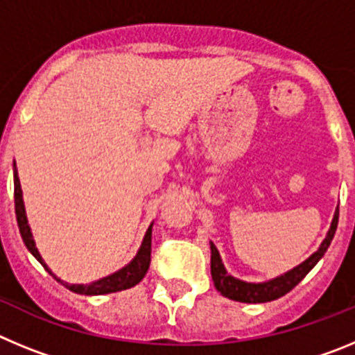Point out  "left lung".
Here are the masks:
<instances>
[{"label": "left lung", "instance_id": "1", "mask_svg": "<svg viewBox=\"0 0 355 355\" xmlns=\"http://www.w3.org/2000/svg\"><path fill=\"white\" fill-rule=\"evenodd\" d=\"M338 216H340V209H336L334 213V218H332L331 229H329L327 236H325L324 243L320 245V249L313 254L311 258H307L302 265H299L293 270L286 272L284 275L277 279H272L268 283L261 284H250L243 283V281H238V279L231 277V275L225 272L224 265H222L220 254L216 250V247L211 243V277L213 283H215V288L220 291L224 297L227 299L238 300V302H249V304H261V302H270V300L279 299L286 295L288 291L293 290L297 284L309 274L313 266L320 261V258L324 256L325 250L331 245L332 238H334V233H336L338 227Z\"/></svg>", "mask_w": 355, "mask_h": 355}]
</instances>
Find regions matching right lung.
I'll return each mask as SVG.
<instances>
[{
    "instance_id": "add662e5",
    "label": "right lung",
    "mask_w": 355,
    "mask_h": 355,
    "mask_svg": "<svg viewBox=\"0 0 355 355\" xmlns=\"http://www.w3.org/2000/svg\"><path fill=\"white\" fill-rule=\"evenodd\" d=\"M14 199H15V216H17V224H19V231H21V236H23L24 243H26L28 250H30L37 259L44 265L42 258H40L39 250L35 247V241L31 238L30 233V225H28L26 220V213H24V205H23V190H21V183H19L17 178V168H14ZM150 263V227L147 229L146 238L142 241V247H140L139 254H137V258L130 263L128 266H124L122 270L115 272V274L108 275V277L101 279V281H96L92 284H67L62 283L60 279H56L55 275L51 274L48 266L44 265V268L56 279V281H60L65 288H69L74 293L80 295H103V293H114V291H121V290H128V288L135 286V284H139L140 281L146 275L147 268H149Z\"/></svg>"
}]
</instances>
